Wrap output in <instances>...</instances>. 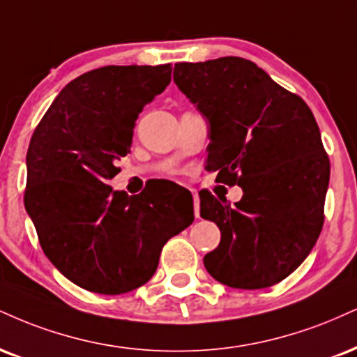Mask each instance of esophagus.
Masks as SVG:
<instances>
[{
    "mask_svg": "<svg viewBox=\"0 0 357 357\" xmlns=\"http://www.w3.org/2000/svg\"><path fill=\"white\" fill-rule=\"evenodd\" d=\"M192 192V201H195V216L199 218V197H197V191L191 190Z\"/></svg>",
    "mask_w": 357,
    "mask_h": 357,
    "instance_id": "esophagus-1",
    "label": "esophagus"
}]
</instances>
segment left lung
<instances>
[{
    "label": "left lung",
    "instance_id": "8db88e82",
    "mask_svg": "<svg viewBox=\"0 0 357 357\" xmlns=\"http://www.w3.org/2000/svg\"><path fill=\"white\" fill-rule=\"evenodd\" d=\"M173 78L208 119V171L244 192L234 206L199 192L201 218L221 231L206 269L236 289L278 284L306 259L324 225L329 158L314 114L238 56L178 63Z\"/></svg>",
    "mask_w": 357,
    "mask_h": 357
}]
</instances>
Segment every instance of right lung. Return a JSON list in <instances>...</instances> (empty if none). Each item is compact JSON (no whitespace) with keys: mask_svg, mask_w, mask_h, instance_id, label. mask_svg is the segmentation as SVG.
<instances>
[{"mask_svg":"<svg viewBox=\"0 0 357 357\" xmlns=\"http://www.w3.org/2000/svg\"><path fill=\"white\" fill-rule=\"evenodd\" d=\"M171 64L105 66L68 83L34 130L24 208L48 259L83 289L123 294L146 284L161 249L195 221L192 197L171 183L113 191L116 160L135 121L171 83Z\"/></svg>","mask_w":357,"mask_h":357,"instance_id":"obj_1","label":"right lung"}]
</instances>
